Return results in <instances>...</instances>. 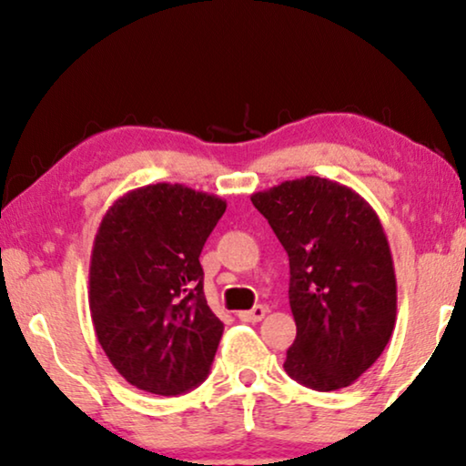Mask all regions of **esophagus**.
Returning <instances> with one entry per match:
<instances>
[{
  "label": "esophagus",
  "instance_id": "1",
  "mask_svg": "<svg viewBox=\"0 0 466 466\" xmlns=\"http://www.w3.org/2000/svg\"><path fill=\"white\" fill-rule=\"evenodd\" d=\"M265 314H267V309L263 308V305H257V308H252L248 311H239L238 316H239V320H244V322H258V320H263Z\"/></svg>",
  "mask_w": 466,
  "mask_h": 466
}]
</instances>
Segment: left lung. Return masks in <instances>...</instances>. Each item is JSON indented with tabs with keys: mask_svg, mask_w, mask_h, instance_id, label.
<instances>
[{
	"mask_svg": "<svg viewBox=\"0 0 466 466\" xmlns=\"http://www.w3.org/2000/svg\"><path fill=\"white\" fill-rule=\"evenodd\" d=\"M250 199L289 254L297 339L286 373L320 392L354 384L397 322V278L378 214L356 190L318 176Z\"/></svg>",
	"mask_w": 466,
	"mask_h": 466,
	"instance_id": "1",
	"label": "left lung"
}]
</instances>
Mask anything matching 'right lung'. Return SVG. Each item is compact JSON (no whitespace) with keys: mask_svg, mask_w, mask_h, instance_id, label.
I'll use <instances>...</instances> for the list:
<instances>
[{"mask_svg":"<svg viewBox=\"0 0 466 466\" xmlns=\"http://www.w3.org/2000/svg\"><path fill=\"white\" fill-rule=\"evenodd\" d=\"M227 201L184 184L118 197L99 222L88 269L95 335L139 390L176 397L208 378L222 324L203 297L199 254Z\"/></svg>","mask_w":466,"mask_h":466,"instance_id":"right-lung-1","label":"right lung"}]
</instances>
